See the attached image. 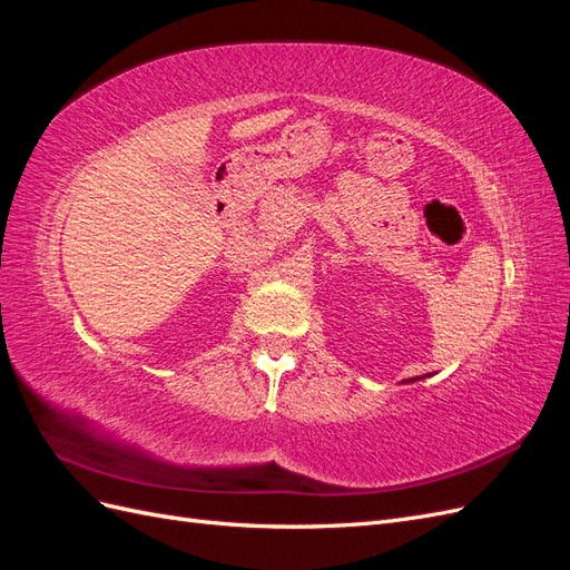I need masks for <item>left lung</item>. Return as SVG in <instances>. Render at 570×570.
Segmentation results:
<instances>
[{
    "instance_id": "left-lung-1",
    "label": "left lung",
    "mask_w": 570,
    "mask_h": 570,
    "mask_svg": "<svg viewBox=\"0 0 570 570\" xmlns=\"http://www.w3.org/2000/svg\"><path fill=\"white\" fill-rule=\"evenodd\" d=\"M428 377H430V373H425ZM425 375H416V377H406V381H402V383H416V381H423Z\"/></svg>"
}]
</instances>
